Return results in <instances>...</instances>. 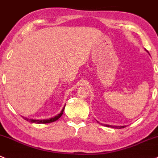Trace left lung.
<instances>
[{
	"label": "left lung",
	"mask_w": 158,
	"mask_h": 158,
	"mask_svg": "<svg viewBox=\"0 0 158 158\" xmlns=\"http://www.w3.org/2000/svg\"><path fill=\"white\" fill-rule=\"evenodd\" d=\"M147 51V50H146ZM148 52V51H147ZM97 123H99L98 121H97ZM105 126H106V127H111V128H125L126 127V126H111V125H104Z\"/></svg>",
	"instance_id": "8db88e82"
}]
</instances>
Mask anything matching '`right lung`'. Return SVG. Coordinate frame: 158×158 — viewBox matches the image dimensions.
<instances>
[{"label":"right lung","mask_w":158,"mask_h":158,"mask_svg":"<svg viewBox=\"0 0 158 158\" xmlns=\"http://www.w3.org/2000/svg\"><path fill=\"white\" fill-rule=\"evenodd\" d=\"M64 107H65V105H64V106L63 107V109L61 110V113H58V115H55L54 117H52V118H47V119H34V118H27V117H23V118L25 120H27V121L30 122V123H38V124H46V123H53V122H55L56 120H58V118L62 115L63 112H64Z\"/></svg>","instance_id":"add662e5"}]
</instances>
